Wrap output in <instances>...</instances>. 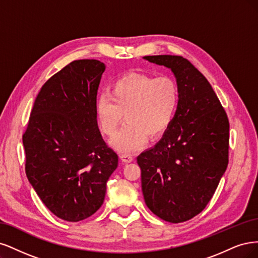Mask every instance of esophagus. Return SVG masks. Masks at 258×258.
I'll use <instances>...</instances> for the list:
<instances>
[{
	"instance_id": "esophagus-1",
	"label": "esophagus",
	"mask_w": 258,
	"mask_h": 258,
	"mask_svg": "<svg viewBox=\"0 0 258 258\" xmlns=\"http://www.w3.org/2000/svg\"><path fill=\"white\" fill-rule=\"evenodd\" d=\"M121 160L122 162L124 163H131L133 160H134V157H133V155L131 154H127V153H124V154H121Z\"/></svg>"
}]
</instances>
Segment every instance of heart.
Listing matches in <instances>:
<instances>
[{
	"label": "heart",
	"mask_w": 258,
	"mask_h": 258,
	"mask_svg": "<svg viewBox=\"0 0 258 258\" xmlns=\"http://www.w3.org/2000/svg\"><path fill=\"white\" fill-rule=\"evenodd\" d=\"M179 98L178 84L169 76L124 75L113 81L110 94L102 93L96 98L99 127L105 135L112 136L124 115L126 123L110 144L120 152L136 151L146 144L147 136L155 138L167 130Z\"/></svg>",
	"instance_id": "b5f03b06"
}]
</instances>
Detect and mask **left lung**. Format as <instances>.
<instances>
[{"instance_id":"left-lung-1","label":"left lung","mask_w":258,"mask_h":258,"mask_svg":"<svg viewBox=\"0 0 258 258\" xmlns=\"http://www.w3.org/2000/svg\"><path fill=\"white\" fill-rule=\"evenodd\" d=\"M173 73L180 98L162 139L137 156L147 207L162 220L181 223L210 202L228 165L229 122L209 81L181 55H147Z\"/></svg>"}]
</instances>
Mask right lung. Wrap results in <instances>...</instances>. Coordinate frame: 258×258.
<instances>
[{
    "label": "right lung",
    "instance_id": "obj_1",
    "mask_svg": "<svg viewBox=\"0 0 258 258\" xmlns=\"http://www.w3.org/2000/svg\"><path fill=\"white\" fill-rule=\"evenodd\" d=\"M105 64L76 60L49 78L32 108L22 143L26 173L57 218L79 222L104 203L118 154L104 141L95 109Z\"/></svg>",
    "mask_w": 258,
    "mask_h": 258
}]
</instances>
